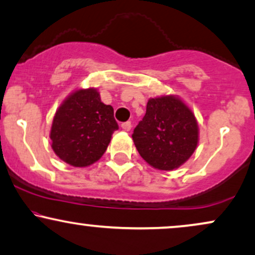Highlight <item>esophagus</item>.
<instances>
[{
	"mask_svg": "<svg viewBox=\"0 0 255 255\" xmlns=\"http://www.w3.org/2000/svg\"><path fill=\"white\" fill-rule=\"evenodd\" d=\"M121 127H122V129H124V130H126V131H129V130L131 129V124H130V121L124 122V124L121 125Z\"/></svg>",
	"mask_w": 255,
	"mask_h": 255,
	"instance_id": "esophagus-1",
	"label": "esophagus"
}]
</instances>
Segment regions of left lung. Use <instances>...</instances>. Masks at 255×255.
<instances>
[{
  "mask_svg": "<svg viewBox=\"0 0 255 255\" xmlns=\"http://www.w3.org/2000/svg\"><path fill=\"white\" fill-rule=\"evenodd\" d=\"M133 141L147 164L161 171L183 165L198 143V125L192 110L176 96L149 98L146 114L134 128Z\"/></svg>",
  "mask_w": 255,
  "mask_h": 255,
  "instance_id": "8db88e82",
  "label": "left lung"
}]
</instances>
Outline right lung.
Segmentation results:
<instances>
[{
	"instance_id": "add662e5",
	"label": "right lung",
	"mask_w": 255,
	"mask_h": 255,
	"mask_svg": "<svg viewBox=\"0 0 255 255\" xmlns=\"http://www.w3.org/2000/svg\"><path fill=\"white\" fill-rule=\"evenodd\" d=\"M116 129L113 107L101 102L96 89H79L56 112L50 133L52 149L71 166H89L104 154Z\"/></svg>"
}]
</instances>
